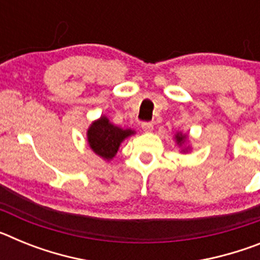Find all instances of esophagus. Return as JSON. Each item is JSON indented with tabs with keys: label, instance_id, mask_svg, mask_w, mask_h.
Listing matches in <instances>:
<instances>
[{
	"label": "esophagus",
	"instance_id": "esophagus-1",
	"mask_svg": "<svg viewBox=\"0 0 260 260\" xmlns=\"http://www.w3.org/2000/svg\"><path fill=\"white\" fill-rule=\"evenodd\" d=\"M142 128H143L144 133H152L153 125L151 122H144L142 123Z\"/></svg>",
	"mask_w": 260,
	"mask_h": 260
}]
</instances>
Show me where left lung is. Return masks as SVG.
<instances>
[{"label":"left lung","instance_id":"8db88e82","mask_svg":"<svg viewBox=\"0 0 260 260\" xmlns=\"http://www.w3.org/2000/svg\"><path fill=\"white\" fill-rule=\"evenodd\" d=\"M174 142L180 148L181 153H189L191 151V144H190V138L186 133L178 132L174 134Z\"/></svg>","mask_w":260,"mask_h":260}]
</instances>
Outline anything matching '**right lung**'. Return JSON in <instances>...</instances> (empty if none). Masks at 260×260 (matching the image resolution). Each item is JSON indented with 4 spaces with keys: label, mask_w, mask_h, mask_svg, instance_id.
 <instances>
[{
    "label": "right lung",
    "mask_w": 260,
    "mask_h": 260,
    "mask_svg": "<svg viewBox=\"0 0 260 260\" xmlns=\"http://www.w3.org/2000/svg\"><path fill=\"white\" fill-rule=\"evenodd\" d=\"M87 143L95 155L104 161L113 160L119 150V146L128 137L135 135L133 128H122L109 121L107 116H100L92 121L87 128Z\"/></svg>",
    "instance_id": "add662e5"
}]
</instances>
